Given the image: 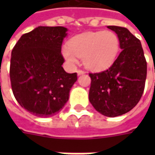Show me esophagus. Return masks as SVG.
<instances>
[{
    "mask_svg": "<svg viewBox=\"0 0 155 155\" xmlns=\"http://www.w3.org/2000/svg\"><path fill=\"white\" fill-rule=\"evenodd\" d=\"M77 73H78V76H80V75L84 74L85 72H84V71H82V70H78V71H77Z\"/></svg>",
    "mask_w": 155,
    "mask_h": 155,
    "instance_id": "34e87169",
    "label": "esophagus"
}]
</instances>
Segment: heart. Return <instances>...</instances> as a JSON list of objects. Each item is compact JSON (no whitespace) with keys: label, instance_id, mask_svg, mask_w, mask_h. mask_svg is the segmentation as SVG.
<instances>
[{"label":"heart","instance_id":"b5f03b06","mask_svg":"<svg viewBox=\"0 0 155 155\" xmlns=\"http://www.w3.org/2000/svg\"><path fill=\"white\" fill-rule=\"evenodd\" d=\"M120 50V40L112 31L89 32L77 35L62 48L65 61L73 65L83 58L86 68L101 71L108 68L116 60Z\"/></svg>","mask_w":155,"mask_h":155}]
</instances>
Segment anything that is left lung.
<instances>
[{
    "instance_id": "8db88e82",
    "label": "left lung",
    "mask_w": 155,
    "mask_h": 155,
    "mask_svg": "<svg viewBox=\"0 0 155 155\" xmlns=\"http://www.w3.org/2000/svg\"><path fill=\"white\" fill-rule=\"evenodd\" d=\"M117 34L122 51L106 71L90 73L89 100L95 110L109 117L132 110L144 91L147 62L140 41L127 28L108 26Z\"/></svg>"
}]
</instances>
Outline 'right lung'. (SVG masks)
<instances>
[{
  "label": "right lung",
  "instance_id": "add662e5",
  "mask_svg": "<svg viewBox=\"0 0 155 155\" xmlns=\"http://www.w3.org/2000/svg\"><path fill=\"white\" fill-rule=\"evenodd\" d=\"M68 29L38 27L23 34L12 50L10 80L15 99L39 117L57 114L69 100L78 79L62 67L63 40Z\"/></svg>",
  "mask_w": 155,
  "mask_h": 155
}]
</instances>
